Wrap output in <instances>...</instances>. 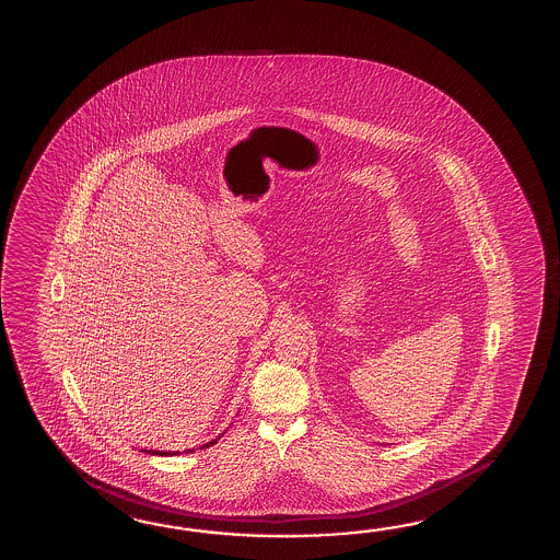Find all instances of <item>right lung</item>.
<instances>
[{
	"label": "right lung",
	"mask_w": 560,
	"mask_h": 560,
	"mask_svg": "<svg viewBox=\"0 0 560 560\" xmlns=\"http://www.w3.org/2000/svg\"><path fill=\"white\" fill-rule=\"evenodd\" d=\"M215 443H218V441H211V443H207V445L203 446L215 445ZM149 453H153V451H149ZM187 453H189V451H187ZM153 455H177V453H160V451H155Z\"/></svg>",
	"instance_id": "add662e5"
}]
</instances>
